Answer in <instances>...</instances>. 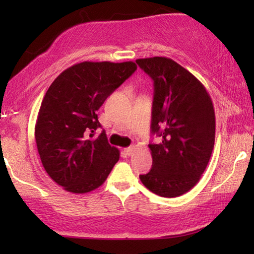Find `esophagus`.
I'll return each instance as SVG.
<instances>
[{"label":"esophagus","instance_id":"esophagus-1","mask_svg":"<svg viewBox=\"0 0 254 254\" xmlns=\"http://www.w3.org/2000/svg\"><path fill=\"white\" fill-rule=\"evenodd\" d=\"M124 151L127 156H131V155H133V152H134V147H128V148L125 149Z\"/></svg>","mask_w":254,"mask_h":254}]
</instances>
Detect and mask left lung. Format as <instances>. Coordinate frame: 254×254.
I'll list each match as a JSON object with an SVG mask.
<instances>
[{
  "instance_id": "left-lung-1",
  "label": "left lung",
  "mask_w": 254,
  "mask_h": 254,
  "mask_svg": "<svg viewBox=\"0 0 254 254\" xmlns=\"http://www.w3.org/2000/svg\"><path fill=\"white\" fill-rule=\"evenodd\" d=\"M154 81L150 143L152 168L141 175L143 185L163 197H176L196 185L209 162L215 142V112L199 79L171 59H137Z\"/></svg>"
}]
</instances>
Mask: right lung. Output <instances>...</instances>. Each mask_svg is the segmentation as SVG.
<instances>
[{
	"mask_svg": "<svg viewBox=\"0 0 254 254\" xmlns=\"http://www.w3.org/2000/svg\"><path fill=\"white\" fill-rule=\"evenodd\" d=\"M134 62L76 64L48 88L34 128L37 148L48 176L71 193H88L103 185L119 150L107 141L97 111L131 76Z\"/></svg>",
	"mask_w": 254,
	"mask_h": 254,
	"instance_id": "1",
	"label": "right lung"
}]
</instances>
